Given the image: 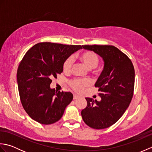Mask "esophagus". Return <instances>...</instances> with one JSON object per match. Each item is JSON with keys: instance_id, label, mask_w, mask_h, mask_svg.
Here are the masks:
<instances>
[{"instance_id": "obj_1", "label": "esophagus", "mask_w": 152, "mask_h": 152, "mask_svg": "<svg viewBox=\"0 0 152 152\" xmlns=\"http://www.w3.org/2000/svg\"><path fill=\"white\" fill-rule=\"evenodd\" d=\"M79 97H80V96H79L78 95H74V96H73V99H74V100H75V99H78Z\"/></svg>"}]
</instances>
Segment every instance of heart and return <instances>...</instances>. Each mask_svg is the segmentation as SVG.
<instances>
[{
  "label": "heart",
  "mask_w": 152,
  "mask_h": 152,
  "mask_svg": "<svg viewBox=\"0 0 152 152\" xmlns=\"http://www.w3.org/2000/svg\"><path fill=\"white\" fill-rule=\"evenodd\" d=\"M78 59L81 61L82 64L88 68V69H94L97 66L99 63V59L96 55L92 51H85L78 56ZM72 64V57H69L64 61L63 69L64 72H67L70 70ZM89 82L88 80H74L70 82V86L72 89L77 92H81L83 88L88 86Z\"/></svg>",
  "instance_id": "heart-1"
}]
</instances>
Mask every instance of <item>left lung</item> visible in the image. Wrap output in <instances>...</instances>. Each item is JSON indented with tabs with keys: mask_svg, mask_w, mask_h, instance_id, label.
<instances>
[{
	"mask_svg": "<svg viewBox=\"0 0 152 152\" xmlns=\"http://www.w3.org/2000/svg\"><path fill=\"white\" fill-rule=\"evenodd\" d=\"M92 51L104 61V67L96 82L97 101L86 97L87 106L81 112L82 119L95 129L108 128L120 118L129 106L133 95L134 69L131 61L114 46H82Z\"/></svg>",
	"mask_w": 152,
	"mask_h": 152,
	"instance_id": "1",
	"label": "left lung"
}]
</instances>
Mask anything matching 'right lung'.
<instances>
[{"instance_id": "obj_1", "label": "right lung", "mask_w": 152, "mask_h": 152, "mask_svg": "<svg viewBox=\"0 0 152 152\" xmlns=\"http://www.w3.org/2000/svg\"><path fill=\"white\" fill-rule=\"evenodd\" d=\"M81 48L80 45L42 42L25 53L18 67L17 82L23 107L34 121L50 125L63 116L73 95L51 89V79L63 72L64 61Z\"/></svg>"}]
</instances>
